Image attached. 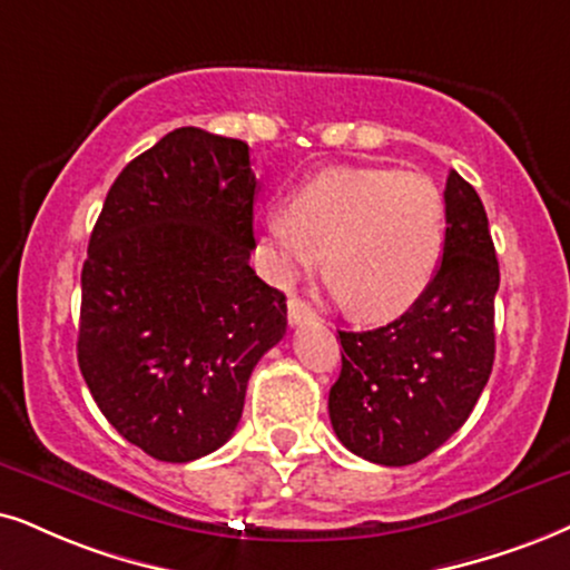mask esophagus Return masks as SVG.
Here are the masks:
<instances>
[{"label": "esophagus", "instance_id": "obj_1", "mask_svg": "<svg viewBox=\"0 0 570 570\" xmlns=\"http://www.w3.org/2000/svg\"><path fill=\"white\" fill-rule=\"evenodd\" d=\"M286 318H289V326H305V323L318 321V315H315V309L305 299L289 297L286 299Z\"/></svg>", "mask_w": 570, "mask_h": 570}]
</instances>
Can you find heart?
<instances>
[{
	"instance_id": "1",
	"label": "heart",
	"mask_w": 570,
	"mask_h": 570,
	"mask_svg": "<svg viewBox=\"0 0 570 570\" xmlns=\"http://www.w3.org/2000/svg\"><path fill=\"white\" fill-rule=\"evenodd\" d=\"M444 194L429 173L328 168L263 218L273 273L289 281L321 263L338 299L363 318H386L421 297L444 249Z\"/></svg>"
}]
</instances>
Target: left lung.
Returning a JSON list of instances; mask_svg holds the SVG:
<instances>
[{
  "label": "left lung",
  "instance_id": "8db88e82",
  "mask_svg": "<svg viewBox=\"0 0 570 570\" xmlns=\"http://www.w3.org/2000/svg\"><path fill=\"white\" fill-rule=\"evenodd\" d=\"M442 265L397 321L338 331L342 373L328 394L338 442L379 465H410L463 426L494 363L500 265L476 189L444 186Z\"/></svg>",
  "mask_w": 570,
  "mask_h": 570
}]
</instances>
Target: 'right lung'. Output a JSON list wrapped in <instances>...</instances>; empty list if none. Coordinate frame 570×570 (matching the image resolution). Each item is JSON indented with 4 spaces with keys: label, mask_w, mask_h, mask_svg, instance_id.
<instances>
[{
    "label": "right lung",
    "mask_w": 570,
    "mask_h": 570,
    "mask_svg": "<svg viewBox=\"0 0 570 570\" xmlns=\"http://www.w3.org/2000/svg\"><path fill=\"white\" fill-rule=\"evenodd\" d=\"M249 147L186 126L120 170L81 271L78 365L115 431L165 463L239 426L257 360L286 334V297L249 268Z\"/></svg>",
    "instance_id": "1"
}]
</instances>
